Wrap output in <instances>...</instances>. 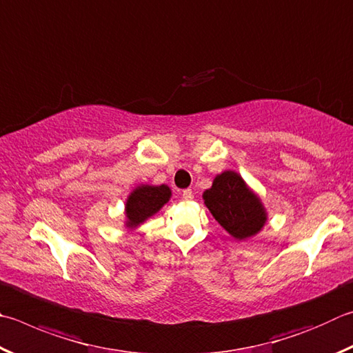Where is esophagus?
Here are the masks:
<instances>
[{
  "mask_svg": "<svg viewBox=\"0 0 353 353\" xmlns=\"http://www.w3.org/2000/svg\"><path fill=\"white\" fill-rule=\"evenodd\" d=\"M182 197H183V201H191V199H193V191H191V190H183L182 191Z\"/></svg>",
  "mask_w": 353,
  "mask_h": 353,
  "instance_id": "obj_1",
  "label": "esophagus"
}]
</instances>
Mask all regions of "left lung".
<instances>
[{
	"label": "left lung",
	"instance_id": "obj_1",
	"mask_svg": "<svg viewBox=\"0 0 353 353\" xmlns=\"http://www.w3.org/2000/svg\"><path fill=\"white\" fill-rule=\"evenodd\" d=\"M203 199L214 219L236 239L250 238L265 223V211L259 199L233 171L217 176Z\"/></svg>",
	"mask_w": 353,
	"mask_h": 353
}]
</instances>
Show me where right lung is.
Listing matches in <instances>:
<instances>
[{
	"mask_svg": "<svg viewBox=\"0 0 353 353\" xmlns=\"http://www.w3.org/2000/svg\"><path fill=\"white\" fill-rule=\"evenodd\" d=\"M170 196L171 191L166 185H160V187H150V185L139 187L126 202L128 225L136 227L140 222H143L150 216L157 213L170 201Z\"/></svg>",
	"mask_w": 353,
	"mask_h": 353,
	"instance_id": "right-lung-1",
	"label": "right lung"
}]
</instances>
